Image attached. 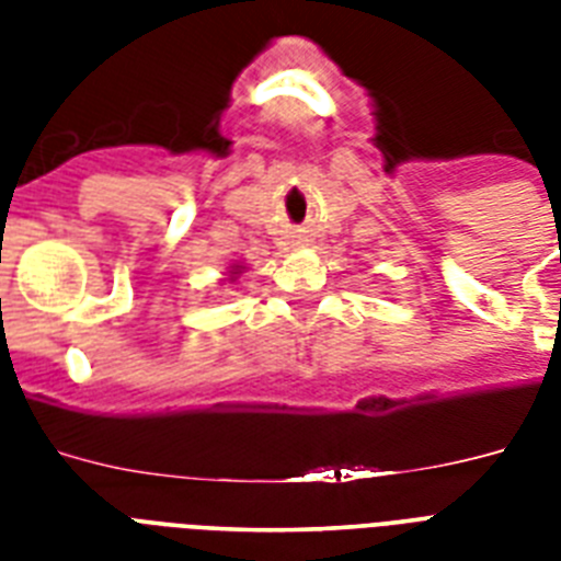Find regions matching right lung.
Instances as JSON below:
<instances>
[{"instance_id": "right-lung-1", "label": "right lung", "mask_w": 561, "mask_h": 561, "mask_svg": "<svg viewBox=\"0 0 561 561\" xmlns=\"http://www.w3.org/2000/svg\"><path fill=\"white\" fill-rule=\"evenodd\" d=\"M238 273H241V264H236V267H232V271H229V276H232V279H236Z\"/></svg>"}]
</instances>
